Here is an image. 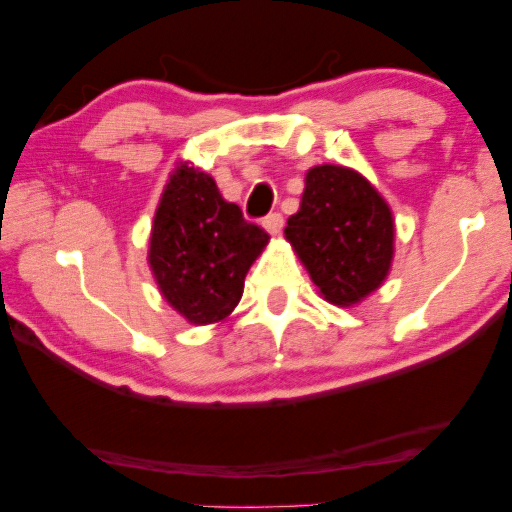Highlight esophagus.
<instances>
[{
	"label": "esophagus",
	"mask_w": 512,
	"mask_h": 512,
	"mask_svg": "<svg viewBox=\"0 0 512 512\" xmlns=\"http://www.w3.org/2000/svg\"><path fill=\"white\" fill-rule=\"evenodd\" d=\"M263 226L270 235H279L283 229V217L281 212H270V215L263 217Z\"/></svg>",
	"instance_id": "esophagus-1"
}]
</instances>
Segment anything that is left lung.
Masks as SVG:
<instances>
[{
  "instance_id": "1",
  "label": "left lung",
  "mask_w": 512,
  "mask_h": 512,
  "mask_svg": "<svg viewBox=\"0 0 512 512\" xmlns=\"http://www.w3.org/2000/svg\"><path fill=\"white\" fill-rule=\"evenodd\" d=\"M283 233L325 300L336 306L361 302L387 279L393 217L357 171L336 164L309 169L300 210Z\"/></svg>"
}]
</instances>
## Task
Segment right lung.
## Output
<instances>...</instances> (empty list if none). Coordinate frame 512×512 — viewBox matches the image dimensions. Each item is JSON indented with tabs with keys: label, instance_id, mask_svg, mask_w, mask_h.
Listing matches in <instances>:
<instances>
[{
	"label": "right lung",
	"instance_id": "1",
	"mask_svg": "<svg viewBox=\"0 0 512 512\" xmlns=\"http://www.w3.org/2000/svg\"><path fill=\"white\" fill-rule=\"evenodd\" d=\"M267 240L261 226L222 199L215 180L185 162L155 210L148 263L164 300L194 325H210L238 306Z\"/></svg>",
	"mask_w": 512,
	"mask_h": 512
}]
</instances>
